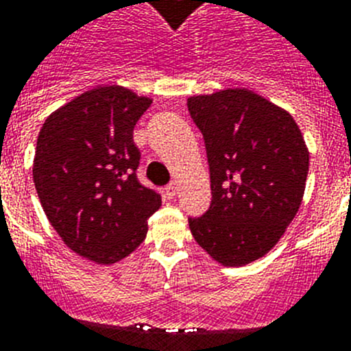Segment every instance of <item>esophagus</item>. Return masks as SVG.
Wrapping results in <instances>:
<instances>
[{
    "instance_id": "1",
    "label": "esophagus",
    "mask_w": 351,
    "mask_h": 351,
    "mask_svg": "<svg viewBox=\"0 0 351 351\" xmlns=\"http://www.w3.org/2000/svg\"><path fill=\"white\" fill-rule=\"evenodd\" d=\"M176 184H169V185H166V189H164V193H166V196L169 197V199H173V197L176 196Z\"/></svg>"
}]
</instances>
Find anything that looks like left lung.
<instances>
[{"instance_id": "left-lung-1", "label": "left lung", "mask_w": 351, "mask_h": 351, "mask_svg": "<svg viewBox=\"0 0 351 351\" xmlns=\"http://www.w3.org/2000/svg\"><path fill=\"white\" fill-rule=\"evenodd\" d=\"M203 134L212 203L189 219L194 240L224 267L267 254L297 215L309 152L288 111L245 88L187 99Z\"/></svg>"}]
</instances>
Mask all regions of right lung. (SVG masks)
Returning <instances> with one entry per match:
<instances>
[{
    "label": "right lung",
    "instance_id": "obj_1",
    "mask_svg": "<svg viewBox=\"0 0 351 351\" xmlns=\"http://www.w3.org/2000/svg\"><path fill=\"white\" fill-rule=\"evenodd\" d=\"M150 104L106 84L56 109L38 132L33 182L42 208L66 247L95 263L139 247L162 203L136 176L141 154L132 134Z\"/></svg>",
    "mask_w": 351,
    "mask_h": 351
}]
</instances>
